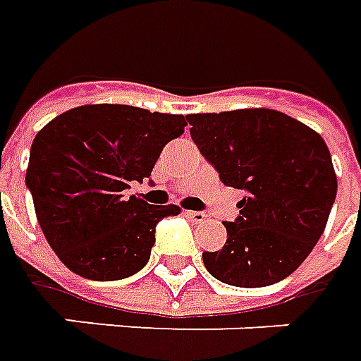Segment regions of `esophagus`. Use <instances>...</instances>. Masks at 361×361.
<instances>
[{"label": "esophagus", "instance_id": "obj_1", "mask_svg": "<svg viewBox=\"0 0 361 361\" xmlns=\"http://www.w3.org/2000/svg\"><path fill=\"white\" fill-rule=\"evenodd\" d=\"M185 215H188L193 223H203L207 219V215L203 212H185Z\"/></svg>", "mask_w": 361, "mask_h": 361}]
</instances>
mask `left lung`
Masks as SVG:
<instances>
[{"label": "left lung", "mask_w": 361, "mask_h": 361, "mask_svg": "<svg viewBox=\"0 0 361 361\" xmlns=\"http://www.w3.org/2000/svg\"><path fill=\"white\" fill-rule=\"evenodd\" d=\"M191 138L225 185L245 190L221 251L203 264L225 284L259 288L293 274L324 233L336 171L322 136L279 110L190 114Z\"/></svg>", "instance_id": "8db88e82"}]
</instances>
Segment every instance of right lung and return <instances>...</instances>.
<instances>
[{
	"mask_svg": "<svg viewBox=\"0 0 361 361\" xmlns=\"http://www.w3.org/2000/svg\"><path fill=\"white\" fill-rule=\"evenodd\" d=\"M185 126L181 114L85 104L37 134L25 183L47 243L73 273L120 281L146 267L158 221L181 209L124 191L149 178L164 146Z\"/></svg>",
	"mask_w": 361,
	"mask_h": 361,
	"instance_id": "obj_1",
	"label": "right lung"
}]
</instances>
